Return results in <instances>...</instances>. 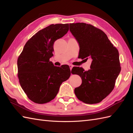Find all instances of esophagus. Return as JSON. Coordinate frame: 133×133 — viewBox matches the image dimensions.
<instances>
[{
  "instance_id": "34e87169",
  "label": "esophagus",
  "mask_w": 133,
  "mask_h": 133,
  "mask_svg": "<svg viewBox=\"0 0 133 133\" xmlns=\"http://www.w3.org/2000/svg\"><path fill=\"white\" fill-rule=\"evenodd\" d=\"M73 65H69V67H70V70H71L72 69V68H73Z\"/></svg>"
}]
</instances>
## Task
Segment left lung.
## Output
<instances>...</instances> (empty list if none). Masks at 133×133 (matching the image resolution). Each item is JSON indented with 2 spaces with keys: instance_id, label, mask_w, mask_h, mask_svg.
I'll use <instances>...</instances> for the list:
<instances>
[{
  "instance_id": "left-lung-1",
  "label": "left lung",
  "mask_w": 133,
  "mask_h": 133,
  "mask_svg": "<svg viewBox=\"0 0 133 133\" xmlns=\"http://www.w3.org/2000/svg\"><path fill=\"white\" fill-rule=\"evenodd\" d=\"M69 26L79 43L80 58L92 59L89 70L78 66L71 70L72 74L79 75L82 80L81 85L75 88V94L84 103H99L113 90L121 70L119 51L99 28L84 23Z\"/></svg>"
}]
</instances>
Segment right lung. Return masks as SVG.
I'll return each mask as SVG.
<instances>
[{
    "instance_id": "obj_1",
    "label": "right lung",
    "mask_w": 133,
    "mask_h": 133,
    "mask_svg": "<svg viewBox=\"0 0 133 133\" xmlns=\"http://www.w3.org/2000/svg\"><path fill=\"white\" fill-rule=\"evenodd\" d=\"M69 30V24H51L28 40L17 61L21 86L32 102L45 104L55 98L63 82L70 76L68 65L55 66L49 59L54 43Z\"/></svg>"
}]
</instances>
